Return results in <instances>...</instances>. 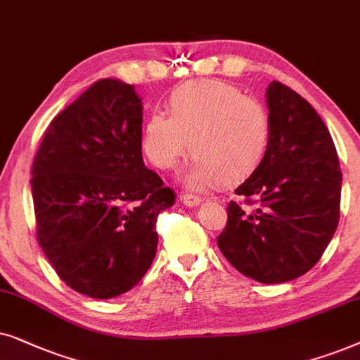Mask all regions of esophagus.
Returning <instances> with one entry per match:
<instances>
[{
    "instance_id": "34e87169",
    "label": "esophagus",
    "mask_w": 360,
    "mask_h": 360,
    "mask_svg": "<svg viewBox=\"0 0 360 360\" xmlns=\"http://www.w3.org/2000/svg\"><path fill=\"white\" fill-rule=\"evenodd\" d=\"M181 199H183V202L186 205H189V207H195V205L202 202V198H199V195H194V194H183L181 195Z\"/></svg>"
}]
</instances>
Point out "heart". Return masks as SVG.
Segmentation results:
<instances>
[{
    "instance_id": "heart-1",
    "label": "heart",
    "mask_w": 360,
    "mask_h": 360,
    "mask_svg": "<svg viewBox=\"0 0 360 360\" xmlns=\"http://www.w3.org/2000/svg\"><path fill=\"white\" fill-rule=\"evenodd\" d=\"M171 113L153 110L143 128V150L160 169H171L186 153L195 156L186 184L207 189L252 176L271 143V117L260 100L222 80H198L176 89Z\"/></svg>"
}]
</instances>
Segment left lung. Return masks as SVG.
I'll list each match as a JSON object with an SVG mask.
<instances>
[{
	"instance_id": "8db88e82",
	"label": "left lung",
	"mask_w": 360,
	"mask_h": 360,
	"mask_svg": "<svg viewBox=\"0 0 360 360\" xmlns=\"http://www.w3.org/2000/svg\"><path fill=\"white\" fill-rule=\"evenodd\" d=\"M271 143L260 167L236 189L227 225L217 237L222 255L260 283H285L309 271L338 229L342 172L333 138L318 112L295 90H266Z\"/></svg>"
}]
</instances>
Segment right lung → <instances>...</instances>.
<instances>
[{"mask_svg": "<svg viewBox=\"0 0 360 360\" xmlns=\"http://www.w3.org/2000/svg\"><path fill=\"white\" fill-rule=\"evenodd\" d=\"M133 85L102 79L52 120L31 171L36 238L67 286L108 300L140 283L176 194L141 156Z\"/></svg>", "mask_w": 360, "mask_h": 360, "instance_id": "right-lung-1", "label": "right lung"}]
</instances>
